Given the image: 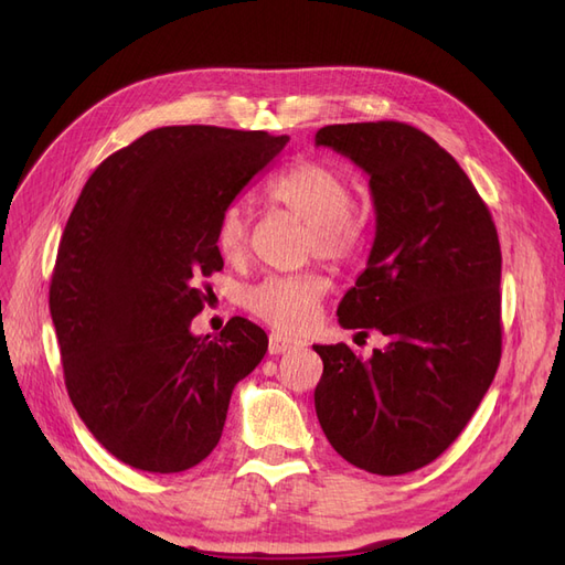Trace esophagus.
<instances>
[{
  "label": "esophagus",
  "instance_id": "1",
  "mask_svg": "<svg viewBox=\"0 0 565 565\" xmlns=\"http://www.w3.org/2000/svg\"><path fill=\"white\" fill-rule=\"evenodd\" d=\"M297 347H299V341L289 339V337H282V334H276V332L268 337V353L270 355H280V353H287V351H292Z\"/></svg>",
  "mask_w": 565,
  "mask_h": 565
}]
</instances>
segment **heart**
Listing matches in <instances>:
<instances>
[{
	"label": "heart",
	"mask_w": 565,
	"mask_h": 565,
	"mask_svg": "<svg viewBox=\"0 0 565 565\" xmlns=\"http://www.w3.org/2000/svg\"><path fill=\"white\" fill-rule=\"evenodd\" d=\"M268 198L309 221V254L349 262L361 247V224L353 214L351 181L337 167L320 160H301L287 167L268 183ZM214 243L226 262H243L249 247V216L241 202L221 210L214 226ZM330 280L320 270L276 273L254 282L245 306L280 332L311 328Z\"/></svg>",
	"instance_id": "1"
}]
</instances>
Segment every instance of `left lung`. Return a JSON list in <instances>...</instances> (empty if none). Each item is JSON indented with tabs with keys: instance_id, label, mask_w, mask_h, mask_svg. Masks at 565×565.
<instances>
[{
	"instance_id": "1",
	"label": "left lung",
	"mask_w": 565,
	"mask_h": 565,
	"mask_svg": "<svg viewBox=\"0 0 565 565\" xmlns=\"http://www.w3.org/2000/svg\"><path fill=\"white\" fill-rule=\"evenodd\" d=\"M370 177L377 231L367 268L341 299L347 330L382 332L372 358L347 344L322 358L316 415L353 467L401 476L446 452L502 358V252L488 204L429 134L405 122L328 125L316 134Z\"/></svg>"
}]
</instances>
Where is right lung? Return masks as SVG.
I'll return each mask as SVG.
<instances>
[{"instance_id": "add662e5", "label": "right lung", "mask_w": 565, "mask_h": 565, "mask_svg": "<svg viewBox=\"0 0 565 565\" xmlns=\"http://www.w3.org/2000/svg\"><path fill=\"white\" fill-rule=\"evenodd\" d=\"M289 136L210 125L160 127L113 152L67 218L49 311L67 396L94 438L125 465L179 473L224 431L235 384L268 337L235 316L218 337L191 320L224 268L221 210Z\"/></svg>"}]
</instances>
